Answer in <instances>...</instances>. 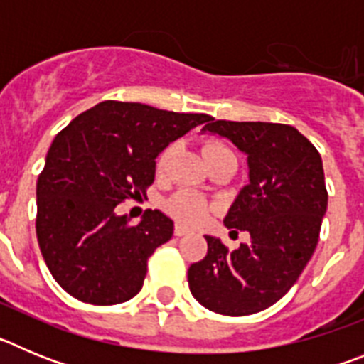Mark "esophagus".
<instances>
[{
	"label": "esophagus",
	"mask_w": 364,
	"mask_h": 364,
	"mask_svg": "<svg viewBox=\"0 0 364 364\" xmlns=\"http://www.w3.org/2000/svg\"><path fill=\"white\" fill-rule=\"evenodd\" d=\"M186 233H188V230H186L184 226H180V224H176V226H175V235H176V237H184Z\"/></svg>",
	"instance_id": "1"
}]
</instances>
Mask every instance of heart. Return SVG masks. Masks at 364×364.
<instances>
[{
	"instance_id": "1",
	"label": "heart",
	"mask_w": 364,
	"mask_h": 364,
	"mask_svg": "<svg viewBox=\"0 0 364 364\" xmlns=\"http://www.w3.org/2000/svg\"><path fill=\"white\" fill-rule=\"evenodd\" d=\"M175 151L176 146L171 144V146H167L166 149H162V153L159 154V159H156V173H159V175H166V173L169 171V167H171L173 164V156H175ZM222 151H228V147L211 142L205 146L204 153L205 156H208V160H210L211 156L222 153ZM167 208H169V211H171V215L176 220L184 222V224H198V222L204 218L205 210H208L205 202L202 200L198 195H195V193L191 191L176 193L175 197L169 200V205H167Z\"/></svg>"
}]
</instances>
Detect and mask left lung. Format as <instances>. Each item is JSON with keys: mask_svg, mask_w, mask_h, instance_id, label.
<instances>
[{"mask_svg": "<svg viewBox=\"0 0 364 364\" xmlns=\"http://www.w3.org/2000/svg\"><path fill=\"white\" fill-rule=\"evenodd\" d=\"M202 133L226 138L246 154L250 182L224 226L247 231L250 240L228 252L205 235L208 255L189 266V290L217 314H257L290 290L314 255L328 205L323 160L291 125L211 118Z\"/></svg>", "mask_w": 364, "mask_h": 364, "instance_id": "obj_1", "label": "left lung"}]
</instances>
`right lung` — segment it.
I'll return each instance as SVG.
<instances>
[{
	"mask_svg": "<svg viewBox=\"0 0 364 364\" xmlns=\"http://www.w3.org/2000/svg\"><path fill=\"white\" fill-rule=\"evenodd\" d=\"M210 120L107 100L56 134L36 186V235L45 264L67 294L107 306L142 290L147 259L171 239L173 220L147 210L131 224L117 205L146 195L162 149Z\"/></svg>",
	"mask_w": 364,
	"mask_h": 364,
	"instance_id": "add662e5",
	"label": "right lung"
}]
</instances>
